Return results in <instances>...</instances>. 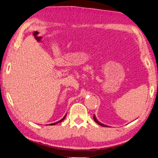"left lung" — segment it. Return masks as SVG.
Segmentation results:
<instances>
[{"mask_svg":"<svg viewBox=\"0 0 158 158\" xmlns=\"http://www.w3.org/2000/svg\"><path fill=\"white\" fill-rule=\"evenodd\" d=\"M94 120L95 122H96V123H98V124H99V125H100V126H102V127H108V126H107V125H105V124H102V123H101L99 122V121L98 120V119L96 118V116H95V115H94Z\"/></svg>","mask_w":158,"mask_h":158,"instance_id":"8db88e82","label":"left lung"}]
</instances>
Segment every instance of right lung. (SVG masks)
<instances>
[{
	"mask_svg": "<svg viewBox=\"0 0 158 158\" xmlns=\"http://www.w3.org/2000/svg\"><path fill=\"white\" fill-rule=\"evenodd\" d=\"M66 115L67 114H65V116L63 117V118H62L60 120H59V121H58V122H56V123H52V124H48V125H55V124H58V123H60V122H62V120H64V118H65V117H66Z\"/></svg>",
	"mask_w": 158,
	"mask_h": 158,
	"instance_id": "1",
	"label": "right lung"
}]
</instances>
